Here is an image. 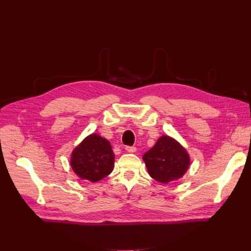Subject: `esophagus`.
Returning <instances> with one entry per match:
<instances>
[{
	"label": "esophagus",
	"mask_w": 251,
	"mask_h": 251,
	"mask_svg": "<svg viewBox=\"0 0 251 251\" xmlns=\"http://www.w3.org/2000/svg\"><path fill=\"white\" fill-rule=\"evenodd\" d=\"M125 150L127 151V152H129V153H135L136 151H137V148L136 147H131V146H127L126 148H125Z\"/></svg>",
	"instance_id": "obj_1"
}]
</instances>
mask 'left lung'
<instances>
[{
  "label": "left lung",
  "mask_w": 251,
  "mask_h": 251,
  "mask_svg": "<svg viewBox=\"0 0 251 251\" xmlns=\"http://www.w3.org/2000/svg\"><path fill=\"white\" fill-rule=\"evenodd\" d=\"M143 160L149 175L162 184L178 181L191 165L187 149L169 135H162L155 146L143 155Z\"/></svg>",
  "instance_id": "left-lung-1"
}]
</instances>
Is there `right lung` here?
Here are the masks:
<instances>
[{
	"mask_svg": "<svg viewBox=\"0 0 251 251\" xmlns=\"http://www.w3.org/2000/svg\"><path fill=\"white\" fill-rule=\"evenodd\" d=\"M114 159L110 142L92 133L71 152L70 167L80 180L96 183L113 171Z\"/></svg>",
	"mask_w": 251,
	"mask_h": 251,
	"instance_id": "1",
	"label": "right lung"
}]
</instances>
